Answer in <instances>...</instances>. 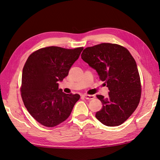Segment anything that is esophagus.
<instances>
[{
    "mask_svg": "<svg viewBox=\"0 0 160 160\" xmlns=\"http://www.w3.org/2000/svg\"><path fill=\"white\" fill-rule=\"evenodd\" d=\"M82 96L87 99H93L95 97V95H83Z\"/></svg>",
    "mask_w": 160,
    "mask_h": 160,
    "instance_id": "esophagus-1",
    "label": "esophagus"
}]
</instances>
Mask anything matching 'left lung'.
<instances>
[{
    "label": "left lung",
    "mask_w": 160,
    "mask_h": 160,
    "mask_svg": "<svg viewBox=\"0 0 160 160\" xmlns=\"http://www.w3.org/2000/svg\"><path fill=\"white\" fill-rule=\"evenodd\" d=\"M82 59L97 72L109 90L108 97L97 95L102 109L95 117L108 126L123 124L140 102L141 84L137 65L127 48L117 44L101 43L87 47Z\"/></svg>",
    "instance_id": "1"
}]
</instances>
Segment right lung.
<instances>
[{
    "mask_svg": "<svg viewBox=\"0 0 160 160\" xmlns=\"http://www.w3.org/2000/svg\"><path fill=\"white\" fill-rule=\"evenodd\" d=\"M83 47L68 49L48 47L32 52L24 65L21 95L23 104L34 119L47 127H54L70 115L78 94H65L59 81L68 76Z\"/></svg>",
    "mask_w": 160,
    "mask_h": 160,
    "instance_id": "obj_1",
    "label": "right lung"
}]
</instances>
